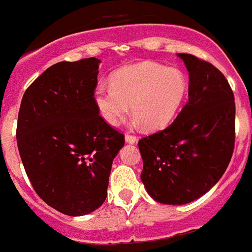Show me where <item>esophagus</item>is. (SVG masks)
I'll return each mask as SVG.
<instances>
[{
    "instance_id": "esophagus-1",
    "label": "esophagus",
    "mask_w": 252,
    "mask_h": 252,
    "mask_svg": "<svg viewBox=\"0 0 252 252\" xmlns=\"http://www.w3.org/2000/svg\"><path fill=\"white\" fill-rule=\"evenodd\" d=\"M125 140H126V143H128V144H135L137 141V137L135 136V135L126 134L125 135Z\"/></svg>"
}]
</instances>
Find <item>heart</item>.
Returning <instances> with one entry per match:
<instances>
[{
	"label": "heart",
	"mask_w": 252,
	"mask_h": 252,
	"mask_svg": "<svg viewBox=\"0 0 252 252\" xmlns=\"http://www.w3.org/2000/svg\"><path fill=\"white\" fill-rule=\"evenodd\" d=\"M188 79L181 70L156 62L126 66L111 76V85L98 84L94 104L111 126H116L128 109L148 130L165 127L176 117L188 95Z\"/></svg>",
	"instance_id": "b5f03b06"
}]
</instances>
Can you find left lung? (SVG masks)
Returning a JSON list of instances; mask_svg holds the SVG:
<instances>
[{
    "label": "left lung",
    "mask_w": 252,
    "mask_h": 252,
    "mask_svg": "<svg viewBox=\"0 0 252 252\" xmlns=\"http://www.w3.org/2000/svg\"><path fill=\"white\" fill-rule=\"evenodd\" d=\"M189 71V100L164 130L139 140L141 181L153 199L182 205L220 180L234 148V96L209 62L178 53Z\"/></svg>",
    "instance_id": "8db88e82"
}]
</instances>
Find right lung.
Here are the masks:
<instances>
[{"label":"right lung","instance_id":"1","mask_svg":"<svg viewBox=\"0 0 252 252\" xmlns=\"http://www.w3.org/2000/svg\"><path fill=\"white\" fill-rule=\"evenodd\" d=\"M99 60L59 62L25 90L16 140L38 196L66 216L98 209L107 197L112 162L125 145L94 104Z\"/></svg>","mask_w":252,"mask_h":252}]
</instances>
